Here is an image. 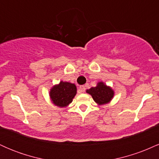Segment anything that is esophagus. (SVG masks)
<instances>
[{"label":"esophagus","instance_id":"34e87169","mask_svg":"<svg viewBox=\"0 0 159 159\" xmlns=\"http://www.w3.org/2000/svg\"><path fill=\"white\" fill-rule=\"evenodd\" d=\"M84 91H85L84 86H80L79 88H78V93H84Z\"/></svg>","mask_w":159,"mask_h":159}]
</instances>
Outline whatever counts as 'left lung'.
Segmentation results:
<instances>
[{
  "instance_id": "left-lung-1",
  "label": "left lung",
  "mask_w": 159,
  "mask_h": 159,
  "mask_svg": "<svg viewBox=\"0 0 159 159\" xmlns=\"http://www.w3.org/2000/svg\"><path fill=\"white\" fill-rule=\"evenodd\" d=\"M86 93L92 96L93 99L98 105H104L110 103L114 96V90L105 82H98L96 87L86 90Z\"/></svg>"
}]
</instances>
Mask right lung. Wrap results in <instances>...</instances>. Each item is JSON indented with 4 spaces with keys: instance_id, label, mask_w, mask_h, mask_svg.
Masks as SVG:
<instances>
[{
    "instance_id": "obj_1",
    "label": "right lung",
    "mask_w": 159,
    "mask_h": 159,
    "mask_svg": "<svg viewBox=\"0 0 159 159\" xmlns=\"http://www.w3.org/2000/svg\"><path fill=\"white\" fill-rule=\"evenodd\" d=\"M76 93L77 87L75 84L61 81L50 89L49 97L53 105L63 108L72 103Z\"/></svg>"
}]
</instances>
